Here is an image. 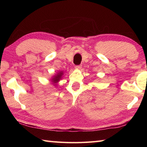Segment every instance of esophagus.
<instances>
[{
  "label": "esophagus",
  "mask_w": 147,
  "mask_h": 147,
  "mask_svg": "<svg viewBox=\"0 0 147 147\" xmlns=\"http://www.w3.org/2000/svg\"><path fill=\"white\" fill-rule=\"evenodd\" d=\"M74 68L76 69H80L82 68V65H75Z\"/></svg>",
  "instance_id": "esophagus-1"
}]
</instances>
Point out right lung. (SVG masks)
<instances>
[{"instance_id":"right-lung-1","label":"right lung","mask_w":147,"mask_h":147,"mask_svg":"<svg viewBox=\"0 0 147 147\" xmlns=\"http://www.w3.org/2000/svg\"><path fill=\"white\" fill-rule=\"evenodd\" d=\"M62 74H63V73H62V71L61 72H59V73H58L56 76H54V78H53V82H55V83H56L57 82H58L59 80L61 79Z\"/></svg>"}]
</instances>
